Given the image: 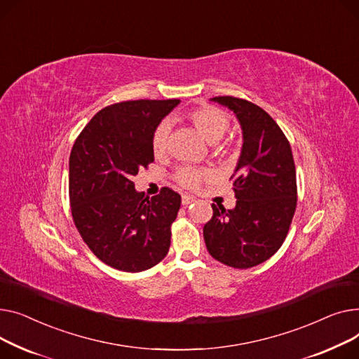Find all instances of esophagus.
<instances>
[{"mask_svg": "<svg viewBox=\"0 0 359 359\" xmlns=\"http://www.w3.org/2000/svg\"><path fill=\"white\" fill-rule=\"evenodd\" d=\"M194 201H196V198L191 197V196H182V204L184 205H189V204L194 203Z\"/></svg>", "mask_w": 359, "mask_h": 359, "instance_id": "esophagus-1", "label": "esophagus"}]
</instances>
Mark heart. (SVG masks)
Returning <instances> with one entry per match:
<instances>
[{
    "instance_id": "b5f03b06",
    "label": "heart",
    "mask_w": 359,
    "mask_h": 359,
    "mask_svg": "<svg viewBox=\"0 0 359 359\" xmlns=\"http://www.w3.org/2000/svg\"><path fill=\"white\" fill-rule=\"evenodd\" d=\"M188 118L191 120L194 128L198 130V133L212 144H217L224 135L227 133L230 128V118L229 116L217 109V107H200L193 110L188 114ZM170 124L166 121L158 124L152 135V151L156 156H162L166 152L168 147V137H170ZM219 155L226 158H235L236 156V147L229 143L219 146ZM210 177V172L207 170H197V168L184 166L177 172V181L184 188H197L201 181Z\"/></svg>"
}]
</instances>
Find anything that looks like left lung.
<instances>
[{
  "mask_svg": "<svg viewBox=\"0 0 359 359\" xmlns=\"http://www.w3.org/2000/svg\"><path fill=\"white\" fill-rule=\"evenodd\" d=\"M241 123L243 144L236 165L235 208L212 204L203 229L208 254L239 269L269 259L281 248L297 205L296 165L285 135L265 110L236 97H215Z\"/></svg>",
  "mask_w": 359,
  "mask_h": 359,
  "instance_id": "8db88e82",
  "label": "left lung"
}]
</instances>
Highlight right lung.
Wrapping results in <instances>:
<instances>
[{
    "label": "right lung",
    "mask_w": 359,
    "mask_h": 359,
    "mask_svg": "<svg viewBox=\"0 0 359 359\" xmlns=\"http://www.w3.org/2000/svg\"><path fill=\"white\" fill-rule=\"evenodd\" d=\"M180 100H136L100 110L69 156L74 223L93 254L116 269L140 272L159 264L171 245L181 196L163 187L155 197L132 178L154 162L152 135Z\"/></svg>",
    "instance_id": "add662e5"
}]
</instances>
